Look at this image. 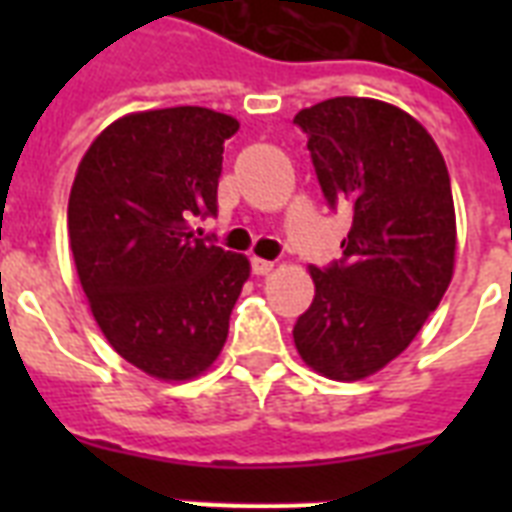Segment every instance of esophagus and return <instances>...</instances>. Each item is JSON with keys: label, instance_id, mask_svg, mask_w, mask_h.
Instances as JSON below:
<instances>
[{"label": "esophagus", "instance_id": "1", "mask_svg": "<svg viewBox=\"0 0 512 512\" xmlns=\"http://www.w3.org/2000/svg\"><path fill=\"white\" fill-rule=\"evenodd\" d=\"M249 263H252V273H257V276H268L273 271L271 260H263V257H252Z\"/></svg>", "mask_w": 512, "mask_h": 512}]
</instances>
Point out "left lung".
Wrapping results in <instances>:
<instances>
[{"label":"left lung","mask_w":512,"mask_h":512,"mask_svg":"<svg viewBox=\"0 0 512 512\" xmlns=\"http://www.w3.org/2000/svg\"><path fill=\"white\" fill-rule=\"evenodd\" d=\"M295 124L332 209L350 204L342 257L311 265L316 297L292 335L300 356L332 380H361L417 337L454 268L449 170L417 119L372 98H332Z\"/></svg>","instance_id":"1"}]
</instances>
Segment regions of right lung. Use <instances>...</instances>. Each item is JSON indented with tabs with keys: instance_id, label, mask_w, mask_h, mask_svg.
Returning a JSON list of instances; mask_svg holds the SVG:
<instances>
[{
	"instance_id": "right-lung-1",
	"label": "right lung",
	"mask_w": 512,
	"mask_h": 512,
	"mask_svg": "<svg viewBox=\"0 0 512 512\" xmlns=\"http://www.w3.org/2000/svg\"><path fill=\"white\" fill-rule=\"evenodd\" d=\"M233 116L199 106L116 119L84 154L68 199L76 273L106 340L159 380L201 374L228 337L249 263L193 217L217 215Z\"/></svg>"
}]
</instances>
